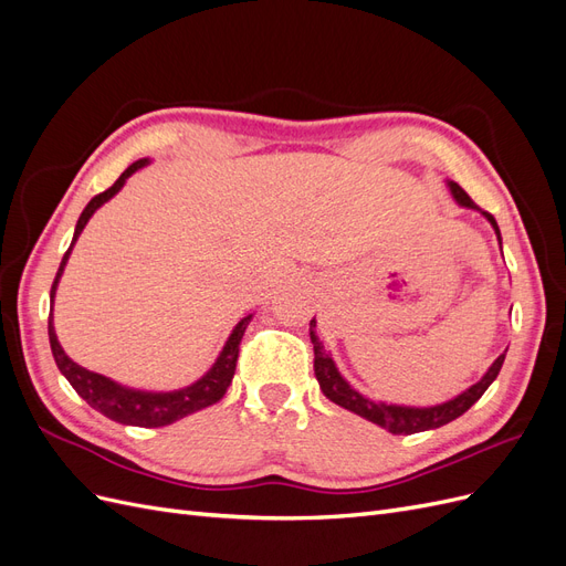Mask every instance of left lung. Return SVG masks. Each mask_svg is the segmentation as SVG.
<instances>
[{"label": "left lung", "mask_w": 566, "mask_h": 566, "mask_svg": "<svg viewBox=\"0 0 566 566\" xmlns=\"http://www.w3.org/2000/svg\"><path fill=\"white\" fill-rule=\"evenodd\" d=\"M449 191L453 196V200L460 205V208H470V210H479L476 205L472 202V198L462 191V188L455 181H447ZM489 224L495 231V238L501 243V252H503V238H501V229L495 224L493 214L482 212ZM310 337L314 345V373L321 391L328 397L333 403L352 410V413L366 418L368 422L380 424L382 430L391 432V434H416V432H427V430H437L441 424H449L451 420L460 418L470 406H474L482 394L489 389V385L499 378V373L503 368L505 361V352L495 358V361L489 366V370L482 375V380H476L472 387H468L458 397L437 403V406H401V403H385V401H373L368 397H364L361 391H356L342 373L337 370L333 356L325 352L321 337L316 335V318L310 321Z\"/></svg>", "instance_id": "8db88e82"}]
</instances>
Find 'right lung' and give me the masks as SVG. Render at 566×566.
Listing matches in <instances>:
<instances>
[{"instance_id":"1","label":"right lung","mask_w":566,"mask_h":566,"mask_svg":"<svg viewBox=\"0 0 566 566\" xmlns=\"http://www.w3.org/2000/svg\"><path fill=\"white\" fill-rule=\"evenodd\" d=\"M150 160L142 158L132 163L123 175L117 177V181L108 188V191L98 193L90 200L87 208L82 210L77 224H75V233H73V243L67 248V252L63 254L61 266L56 271L54 285H51V314H49V345H51V354H54V361L59 366V370L65 375V380L73 385V389L80 394V397L87 401L98 413H104L106 418L119 422V424H134V427H165L172 424L186 416L196 413V410L208 408L212 403H217L221 397H224L233 373H235V361H238V345H241L243 333L248 328V323L252 321V314L243 316L241 321L235 323V328L231 331L224 349L219 352L217 361L212 364V368L202 375L200 380H196L193 385L175 389V391H146V389H134V387H125L119 385L106 375H98L94 370H87L77 366L71 356H67L61 347V342L56 337L54 331V297H56V287L59 281L65 271L67 256H71L77 238L82 233V229L87 227V221L92 219V214L101 208V205L108 202L113 196L119 193V188L125 186V181L136 172V169L146 167Z\"/></svg>"}]
</instances>
